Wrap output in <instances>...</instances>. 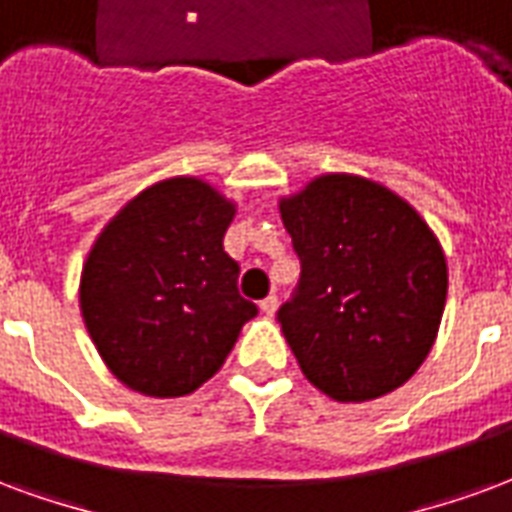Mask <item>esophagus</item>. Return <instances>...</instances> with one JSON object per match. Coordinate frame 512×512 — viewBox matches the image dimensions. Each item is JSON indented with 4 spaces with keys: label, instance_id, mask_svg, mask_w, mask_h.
<instances>
[{
    "label": "esophagus",
    "instance_id": "34e87169",
    "mask_svg": "<svg viewBox=\"0 0 512 512\" xmlns=\"http://www.w3.org/2000/svg\"><path fill=\"white\" fill-rule=\"evenodd\" d=\"M276 306H279V298H276V295H268V298H263V301H260V312L271 317V314L276 312Z\"/></svg>",
    "mask_w": 512,
    "mask_h": 512
}]
</instances>
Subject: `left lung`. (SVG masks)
<instances>
[{"instance_id": "8db88e82", "label": "left lung", "mask_w": 512, "mask_h": 512, "mask_svg": "<svg viewBox=\"0 0 512 512\" xmlns=\"http://www.w3.org/2000/svg\"><path fill=\"white\" fill-rule=\"evenodd\" d=\"M301 257L279 323L301 372L344 404L396 391L434 347L448 263L426 219L380 181L323 173L279 198Z\"/></svg>"}]
</instances>
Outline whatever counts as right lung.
Returning a JSON list of instances; mask_svg holds the SVG:
<instances>
[{
    "label": "right lung",
    "instance_id": "add662e5",
    "mask_svg": "<svg viewBox=\"0 0 512 512\" xmlns=\"http://www.w3.org/2000/svg\"><path fill=\"white\" fill-rule=\"evenodd\" d=\"M236 200L195 176L138 192L102 227L81 271V314L121 385L154 399L198 391L257 306L238 295L222 238Z\"/></svg>",
    "mask_w": 512,
    "mask_h": 512
}]
</instances>
